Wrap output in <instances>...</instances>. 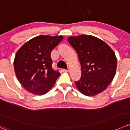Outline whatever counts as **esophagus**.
Returning <instances> with one entry per match:
<instances>
[{
	"instance_id": "esophagus-1",
	"label": "esophagus",
	"mask_w": 130,
	"mask_h": 130,
	"mask_svg": "<svg viewBox=\"0 0 130 130\" xmlns=\"http://www.w3.org/2000/svg\"><path fill=\"white\" fill-rule=\"evenodd\" d=\"M61 71H62L63 72H69V70H68V69H61Z\"/></svg>"
}]
</instances>
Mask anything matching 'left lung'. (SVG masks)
<instances>
[{
	"label": "left lung",
	"instance_id": "left-lung-1",
	"mask_svg": "<svg viewBox=\"0 0 130 130\" xmlns=\"http://www.w3.org/2000/svg\"><path fill=\"white\" fill-rule=\"evenodd\" d=\"M76 51L81 66V76L75 85L83 94L94 96L106 89L114 79L117 59L112 49L100 39L81 35L68 38Z\"/></svg>",
	"mask_w": 130,
	"mask_h": 130
}]
</instances>
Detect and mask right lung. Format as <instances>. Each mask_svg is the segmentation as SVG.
<instances>
[{
    "instance_id": "1",
    "label": "right lung",
    "mask_w": 130,
    "mask_h": 130,
    "mask_svg": "<svg viewBox=\"0 0 130 130\" xmlns=\"http://www.w3.org/2000/svg\"><path fill=\"white\" fill-rule=\"evenodd\" d=\"M63 38L61 36H37L17 51L14 60L15 73L29 92L42 95L53 86L60 73L53 69L51 53Z\"/></svg>"
}]
</instances>
